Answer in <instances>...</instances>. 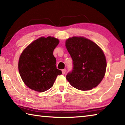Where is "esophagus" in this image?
<instances>
[{"label":"esophagus","instance_id":"esophagus-1","mask_svg":"<svg viewBox=\"0 0 125 125\" xmlns=\"http://www.w3.org/2000/svg\"><path fill=\"white\" fill-rule=\"evenodd\" d=\"M62 74H64L65 73V72H66V70H65V69H63V70L62 71Z\"/></svg>","mask_w":125,"mask_h":125}]
</instances>
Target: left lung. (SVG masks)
Listing matches in <instances>:
<instances>
[{"label":"left lung","mask_w":125,"mask_h":125,"mask_svg":"<svg viewBox=\"0 0 125 125\" xmlns=\"http://www.w3.org/2000/svg\"><path fill=\"white\" fill-rule=\"evenodd\" d=\"M65 47L73 60V70L66 75L71 85L84 91L98 86L106 69V60L101 48L95 42L81 36L68 39Z\"/></svg>","instance_id":"left-lung-1"}]
</instances>
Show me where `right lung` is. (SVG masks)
I'll list each match as a JSON object with an SVG mask.
<instances>
[{"label":"right lung","mask_w":125,"mask_h":125,"mask_svg":"<svg viewBox=\"0 0 125 125\" xmlns=\"http://www.w3.org/2000/svg\"><path fill=\"white\" fill-rule=\"evenodd\" d=\"M54 37H41L27 46L21 54L18 68L25 85L31 89L43 92L50 89L62 72L56 67L53 52L59 43Z\"/></svg>","instance_id":"1"}]
</instances>
